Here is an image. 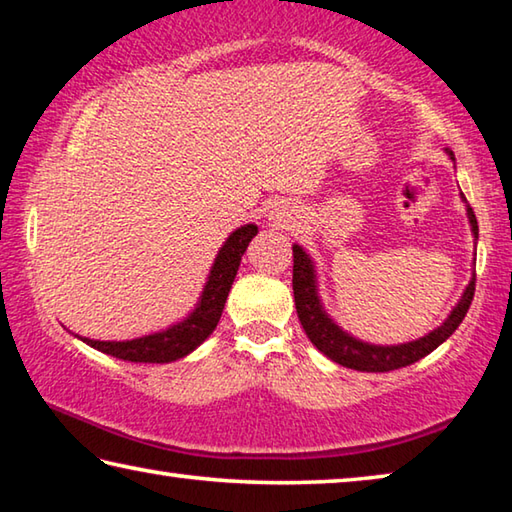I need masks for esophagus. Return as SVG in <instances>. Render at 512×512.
Instances as JSON below:
<instances>
[{"label": "esophagus", "mask_w": 512, "mask_h": 512, "mask_svg": "<svg viewBox=\"0 0 512 512\" xmlns=\"http://www.w3.org/2000/svg\"><path fill=\"white\" fill-rule=\"evenodd\" d=\"M273 219L280 223V225H287V214H284V212H275Z\"/></svg>", "instance_id": "obj_1"}]
</instances>
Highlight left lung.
<instances>
[{
    "label": "left lung",
    "instance_id": "1",
    "mask_svg": "<svg viewBox=\"0 0 512 512\" xmlns=\"http://www.w3.org/2000/svg\"><path fill=\"white\" fill-rule=\"evenodd\" d=\"M467 216H470L474 237H479V225H476V216L470 205H467ZM474 287H476V275L472 277L470 284H467L463 298L454 307L452 316H449L438 329H433L429 336H422L420 341H413V343L381 348V345H368L352 339L350 334H345L343 329L336 327L332 320L325 316L316 293L314 266H311V259L305 255V250L300 246H293V298H296V311H298L300 325L307 332L309 341L314 343L325 357L352 370L388 372V370L411 366V363L427 357L429 352H433L440 343L447 341L449 336L456 332V327L463 323L467 309H470L474 300Z\"/></svg>",
    "mask_w": 512,
    "mask_h": 512
}]
</instances>
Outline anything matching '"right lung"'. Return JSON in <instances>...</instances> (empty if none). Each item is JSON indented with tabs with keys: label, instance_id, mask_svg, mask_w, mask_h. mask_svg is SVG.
Listing matches in <instances>:
<instances>
[{
	"label": "right lung",
	"instance_id": "obj_1",
	"mask_svg": "<svg viewBox=\"0 0 512 512\" xmlns=\"http://www.w3.org/2000/svg\"><path fill=\"white\" fill-rule=\"evenodd\" d=\"M255 235L257 225L248 223L228 237V241L219 250V255H216L210 280H207L201 296V305L196 307L194 314L185 323L173 325L167 332L142 336V339L133 341H83L92 345L94 350L110 354V357L135 363H169L185 357V354L196 350L214 332V327L223 314L232 282H235V275L239 271L241 255L246 253L250 239Z\"/></svg>",
	"mask_w": 512,
	"mask_h": 512
}]
</instances>
